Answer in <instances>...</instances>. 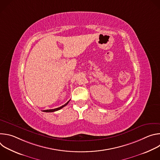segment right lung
I'll use <instances>...</instances> for the list:
<instances>
[{
	"mask_svg": "<svg viewBox=\"0 0 160 160\" xmlns=\"http://www.w3.org/2000/svg\"><path fill=\"white\" fill-rule=\"evenodd\" d=\"M70 101H68L66 104H64V105H62V106H61V107H59V108H55V109H47V110H43V111H43V112H54V111H58V110H59V109H61V108H62L63 107H64L65 106H66L68 104V102H70Z\"/></svg>",
	"mask_w": 160,
	"mask_h": 160,
	"instance_id": "right-lung-1",
	"label": "right lung"
}]
</instances>
